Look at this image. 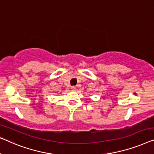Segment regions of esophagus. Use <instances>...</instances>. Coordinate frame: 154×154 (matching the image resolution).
<instances>
[{"mask_svg": "<svg viewBox=\"0 0 154 154\" xmlns=\"http://www.w3.org/2000/svg\"><path fill=\"white\" fill-rule=\"evenodd\" d=\"M76 86H71V88H70V89H71V91H76Z\"/></svg>", "mask_w": 154, "mask_h": 154, "instance_id": "34e87169", "label": "esophagus"}]
</instances>
